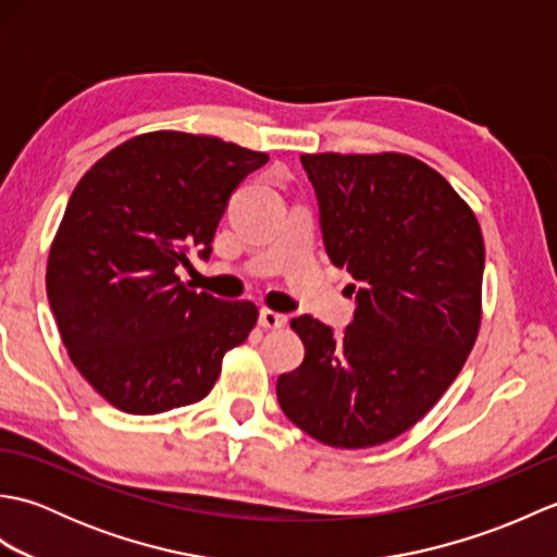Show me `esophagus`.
Returning a JSON list of instances; mask_svg holds the SVG:
<instances>
[{"label":"esophagus","instance_id":"34e87169","mask_svg":"<svg viewBox=\"0 0 557 557\" xmlns=\"http://www.w3.org/2000/svg\"><path fill=\"white\" fill-rule=\"evenodd\" d=\"M258 325L265 327V330L285 327V325H287V315H285V313H277V311H270V309H260V313H258Z\"/></svg>","mask_w":557,"mask_h":557}]
</instances>
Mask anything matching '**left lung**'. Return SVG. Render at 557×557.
Returning <instances> with one entry per match:
<instances>
[{
    "label": "left lung",
    "instance_id": "obj_1",
    "mask_svg": "<svg viewBox=\"0 0 557 557\" xmlns=\"http://www.w3.org/2000/svg\"><path fill=\"white\" fill-rule=\"evenodd\" d=\"M327 258L357 309L337 335L299 315L297 371L277 377L285 417L333 447H373L411 429L453 385L481 323L474 212L429 164L399 152L301 156Z\"/></svg>",
    "mask_w": 557,
    "mask_h": 557
}]
</instances>
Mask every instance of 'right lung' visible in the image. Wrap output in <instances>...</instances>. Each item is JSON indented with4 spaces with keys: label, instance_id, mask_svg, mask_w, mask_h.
<instances>
[{
    "label": "right lung",
    "instance_id": "add662e5",
    "mask_svg": "<svg viewBox=\"0 0 557 557\" xmlns=\"http://www.w3.org/2000/svg\"><path fill=\"white\" fill-rule=\"evenodd\" d=\"M215 136L152 132L83 174L47 260V299L81 375L128 413L203 399L224 351L256 325L251 301L182 285L188 251L208 260L230 198L263 168Z\"/></svg>",
    "mask_w": 557,
    "mask_h": 557
}]
</instances>
